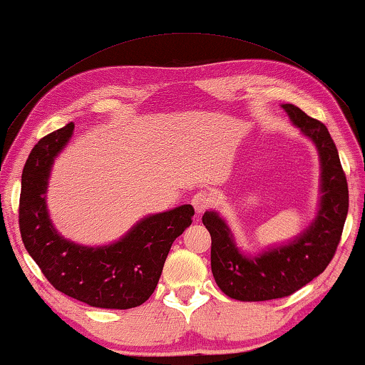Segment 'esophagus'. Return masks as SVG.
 <instances>
[{
    "mask_svg": "<svg viewBox=\"0 0 365 365\" xmlns=\"http://www.w3.org/2000/svg\"><path fill=\"white\" fill-rule=\"evenodd\" d=\"M211 196H209L207 193H205V191H201V193H196L193 197H191V205H193L196 214L200 215L206 211V209L211 207Z\"/></svg>",
    "mask_w": 365,
    "mask_h": 365,
    "instance_id": "1",
    "label": "esophagus"
}]
</instances>
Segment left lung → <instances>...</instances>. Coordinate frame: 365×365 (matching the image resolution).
<instances>
[{
  "label": "left lung",
  "instance_id": "obj_1",
  "mask_svg": "<svg viewBox=\"0 0 365 365\" xmlns=\"http://www.w3.org/2000/svg\"><path fill=\"white\" fill-rule=\"evenodd\" d=\"M289 119L316 145L320 158V201L316 219L287 245L257 256L238 250L230 228L217 212L207 211L202 224L211 233V269L217 287L238 301L285 298L322 274L335 256L349 207L348 182L338 150L322 122L294 104H283Z\"/></svg>",
  "mask_w": 365,
  "mask_h": 365
}]
</instances>
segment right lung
<instances>
[{
  "label": "right lung",
  "mask_w": 365,
  "mask_h": 365,
  "mask_svg": "<svg viewBox=\"0 0 365 365\" xmlns=\"http://www.w3.org/2000/svg\"><path fill=\"white\" fill-rule=\"evenodd\" d=\"M73 123L43 137L22 170L19 228L24 246L58 292L103 309L137 307L158 287L170 246L191 225L195 209L183 205L137 222L113 245L82 246L61 237L46 209L54 158L72 137Z\"/></svg>",
  "instance_id": "1"
}]
</instances>
